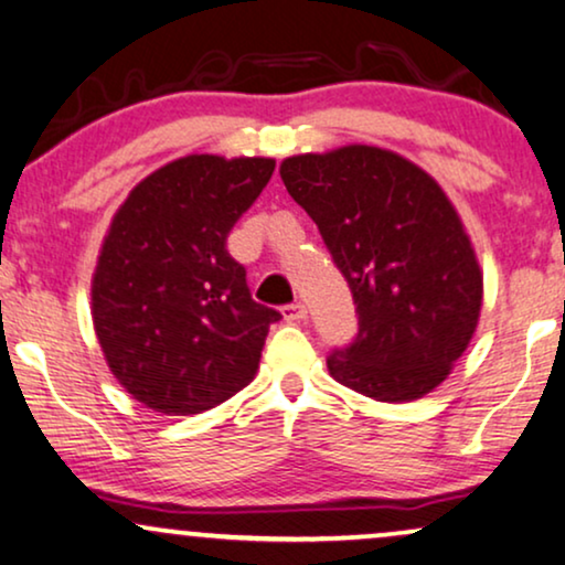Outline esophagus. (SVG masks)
<instances>
[{
  "label": "esophagus",
  "mask_w": 565,
  "mask_h": 565,
  "mask_svg": "<svg viewBox=\"0 0 565 565\" xmlns=\"http://www.w3.org/2000/svg\"><path fill=\"white\" fill-rule=\"evenodd\" d=\"M282 317H285V322L298 324V322H306V317H309V311H306V306H303L301 301H296V303L285 306Z\"/></svg>",
  "instance_id": "obj_1"
}]
</instances>
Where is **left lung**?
I'll list each match as a JSON object with an SVG mask.
<instances>
[{
    "label": "left lung",
    "instance_id": "1",
    "mask_svg": "<svg viewBox=\"0 0 565 565\" xmlns=\"http://www.w3.org/2000/svg\"><path fill=\"white\" fill-rule=\"evenodd\" d=\"M280 178L356 303L359 335L327 356L332 377L382 403L431 393L482 309V269L456 206L422 167L380 146L288 157Z\"/></svg>",
    "mask_w": 565,
    "mask_h": 565
}]
</instances>
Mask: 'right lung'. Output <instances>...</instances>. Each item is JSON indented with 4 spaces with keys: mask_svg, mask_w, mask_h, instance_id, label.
Listing matches in <instances>:
<instances>
[{
    "mask_svg": "<svg viewBox=\"0 0 565 565\" xmlns=\"http://www.w3.org/2000/svg\"><path fill=\"white\" fill-rule=\"evenodd\" d=\"M271 172L267 157H180L117 209L90 280V317L109 372L146 408L201 414L254 380L280 311L250 298L227 235Z\"/></svg>",
    "mask_w": 565,
    "mask_h": 565,
    "instance_id": "obj_1",
    "label": "right lung"
}]
</instances>
